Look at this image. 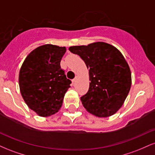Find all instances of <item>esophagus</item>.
Listing matches in <instances>:
<instances>
[{
	"instance_id": "obj_1",
	"label": "esophagus",
	"mask_w": 155,
	"mask_h": 155,
	"mask_svg": "<svg viewBox=\"0 0 155 155\" xmlns=\"http://www.w3.org/2000/svg\"><path fill=\"white\" fill-rule=\"evenodd\" d=\"M76 80H77V77H75V78H74V79L72 80V83H73V84H74V83H75L76 81Z\"/></svg>"
}]
</instances>
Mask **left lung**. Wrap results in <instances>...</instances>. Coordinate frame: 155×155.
Returning a JSON list of instances; mask_svg holds the SVG:
<instances>
[{
  "mask_svg": "<svg viewBox=\"0 0 155 155\" xmlns=\"http://www.w3.org/2000/svg\"><path fill=\"white\" fill-rule=\"evenodd\" d=\"M84 61L89 69L90 87L81 96L84 107L92 114L108 117L124 104L131 87L128 64L116 47L104 42L69 48Z\"/></svg>",
  "mask_w": 155,
  "mask_h": 155,
  "instance_id": "8db88e82",
  "label": "left lung"
}]
</instances>
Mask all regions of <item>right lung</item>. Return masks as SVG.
I'll list each match as a JSON object with an SVG mask.
<instances>
[{"label":"right lung","mask_w":155,"mask_h":155,"mask_svg":"<svg viewBox=\"0 0 155 155\" xmlns=\"http://www.w3.org/2000/svg\"><path fill=\"white\" fill-rule=\"evenodd\" d=\"M65 47L45 44L33 50L25 60L19 75L21 94L27 105L41 117L57 113L71 87L60 61Z\"/></svg>","instance_id":"1"}]
</instances>
